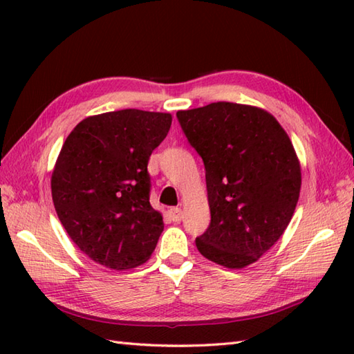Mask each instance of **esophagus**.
I'll return each mask as SVG.
<instances>
[{
  "label": "esophagus",
  "instance_id": "obj_1",
  "mask_svg": "<svg viewBox=\"0 0 354 354\" xmlns=\"http://www.w3.org/2000/svg\"><path fill=\"white\" fill-rule=\"evenodd\" d=\"M169 214H170V219H171L173 222H179V221L183 219V209H181V208H178V207H173V208H170Z\"/></svg>",
  "mask_w": 354,
  "mask_h": 354
}]
</instances>
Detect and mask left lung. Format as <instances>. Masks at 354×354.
Listing matches in <instances>:
<instances>
[{
    "instance_id": "1",
    "label": "left lung",
    "mask_w": 354,
    "mask_h": 354,
    "mask_svg": "<svg viewBox=\"0 0 354 354\" xmlns=\"http://www.w3.org/2000/svg\"><path fill=\"white\" fill-rule=\"evenodd\" d=\"M205 165L212 222L196 239L205 259L230 269L257 261L295 212L301 167L289 135L268 111L230 102L178 111Z\"/></svg>"
}]
</instances>
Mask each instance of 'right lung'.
<instances>
[{"mask_svg":"<svg viewBox=\"0 0 354 354\" xmlns=\"http://www.w3.org/2000/svg\"><path fill=\"white\" fill-rule=\"evenodd\" d=\"M171 115L122 109L86 117L66 137L51 173L59 221L89 259L115 270L149 260L164 230L149 202V158Z\"/></svg>","mask_w":354,"mask_h":354,"instance_id":"add662e5","label":"right lung"}]
</instances>
